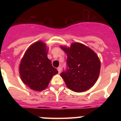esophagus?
<instances>
[{
    "mask_svg": "<svg viewBox=\"0 0 121 121\" xmlns=\"http://www.w3.org/2000/svg\"><path fill=\"white\" fill-rule=\"evenodd\" d=\"M57 71H58L59 73H60V72H61V68L60 67H58L57 68Z\"/></svg>",
    "mask_w": 121,
    "mask_h": 121,
    "instance_id": "esophagus-1",
    "label": "esophagus"
}]
</instances>
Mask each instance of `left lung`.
<instances>
[{
	"mask_svg": "<svg viewBox=\"0 0 121 121\" xmlns=\"http://www.w3.org/2000/svg\"><path fill=\"white\" fill-rule=\"evenodd\" d=\"M67 54V68L60 74L68 88L75 92L88 90L96 82L100 62L91 49L81 43H73L70 48L60 46Z\"/></svg>",
	"mask_w": 121,
	"mask_h": 121,
	"instance_id": "obj_1",
	"label": "left lung"
}]
</instances>
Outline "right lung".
<instances>
[{"mask_svg":"<svg viewBox=\"0 0 121 121\" xmlns=\"http://www.w3.org/2000/svg\"><path fill=\"white\" fill-rule=\"evenodd\" d=\"M47 46L43 42L33 43L26 50L19 65L22 82L31 89L40 91L45 89L54 74L58 73L47 57Z\"/></svg>","mask_w":121,"mask_h":121,"instance_id":"add662e5","label":"right lung"}]
</instances>
